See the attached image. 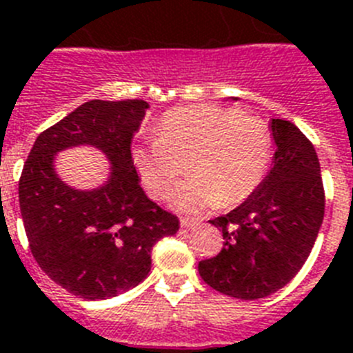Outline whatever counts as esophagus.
<instances>
[{
	"label": "esophagus",
	"instance_id": "34e87169",
	"mask_svg": "<svg viewBox=\"0 0 353 353\" xmlns=\"http://www.w3.org/2000/svg\"><path fill=\"white\" fill-rule=\"evenodd\" d=\"M201 220L199 219H192V216H181V228H195L199 225Z\"/></svg>",
	"mask_w": 353,
	"mask_h": 353
}]
</instances>
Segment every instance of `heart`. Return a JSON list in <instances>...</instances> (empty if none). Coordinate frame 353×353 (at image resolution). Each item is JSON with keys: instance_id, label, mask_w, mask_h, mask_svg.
Instances as JSON below:
<instances>
[{"instance_id": "1", "label": "heart", "mask_w": 353, "mask_h": 353, "mask_svg": "<svg viewBox=\"0 0 353 353\" xmlns=\"http://www.w3.org/2000/svg\"><path fill=\"white\" fill-rule=\"evenodd\" d=\"M270 158L272 134L261 119L213 104L168 112L158 137L133 151L152 197H163L186 163L190 177L170 195L185 210L245 201L265 179Z\"/></svg>"}]
</instances>
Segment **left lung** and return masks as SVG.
I'll use <instances>...</instances> for the list:
<instances>
[{
    "mask_svg": "<svg viewBox=\"0 0 353 353\" xmlns=\"http://www.w3.org/2000/svg\"><path fill=\"white\" fill-rule=\"evenodd\" d=\"M274 167L243 204L210 220L223 249L199 263L204 283L241 300L265 299L299 274L323 222L325 192L311 140L293 122L274 119Z\"/></svg>",
    "mask_w": 353,
    "mask_h": 353,
    "instance_id": "obj_1",
    "label": "left lung"
}]
</instances>
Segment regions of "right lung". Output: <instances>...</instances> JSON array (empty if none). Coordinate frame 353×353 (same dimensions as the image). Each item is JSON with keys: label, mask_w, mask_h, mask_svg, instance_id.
<instances>
[{"label": "right lung", "mask_w": 353, "mask_h": 353, "mask_svg": "<svg viewBox=\"0 0 353 353\" xmlns=\"http://www.w3.org/2000/svg\"><path fill=\"white\" fill-rule=\"evenodd\" d=\"M149 104L142 99L83 103L37 137L19 179L30 250L51 281L85 300H106L139 286L151 250L176 234L179 219L147 199L131 158V140ZM94 145L112 163L107 185L67 187L52 159L67 146Z\"/></svg>", "instance_id": "right-lung-1"}]
</instances>
